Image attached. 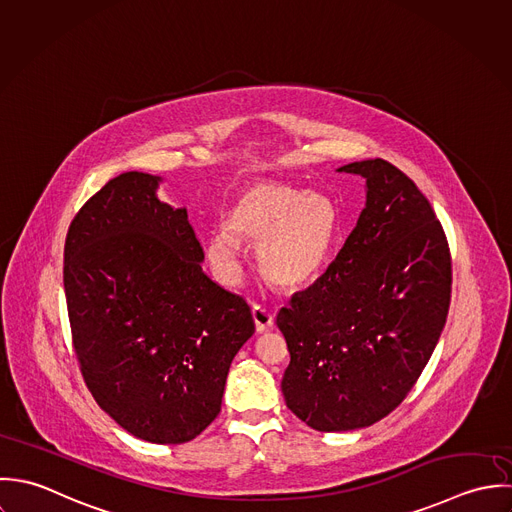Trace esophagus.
I'll return each instance as SVG.
<instances>
[{
	"label": "esophagus",
	"instance_id": "obj_1",
	"mask_svg": "<svg viewBox=\"0 0 512 512\" xmlns=\"http://www.w3.org/2000/svg\"><path fill=\"white\" fill-rule=\"evenodd\" d=\"M253 320H255L257 332H267V330H271L273 324H275V314H273L269 308L255 305V307H253Z\"/></svg>",
	"mask_w": 512,
	"mask_h": 512
}]
</instances>
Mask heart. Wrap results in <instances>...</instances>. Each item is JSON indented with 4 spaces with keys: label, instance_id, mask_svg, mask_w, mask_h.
<instances>
[{
    "label": "heart",
    "instance_id": "1",
    "mask_svg": "<svg viewBox=\"0 0 512 512\" xmlns=\"http://www.w3.org/2000/svg\"><path fill=\"white\" fill-rule=\"evenodd\" d=\"M225 228L205 241V255L219 275L239 271L241 243L257 247L261 275L275 287L301 289L328 267L342 241L338 205L326 194L261 180L247 186L231 205Z\"/></svg>",
    "mask_w": 512,
    "mask_h": 512
}]
</instances>
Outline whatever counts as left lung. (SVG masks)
Segmentation results:
<instances>
[{
	"label": "left lung",
	"instance_id": "obj_1",
	"mask_svg": "<svg viewBox=\"0 0 512 512\" xmlns=\"http://www.w3.org/2000/svg\"><path fill=\"white\" fill-rule=\"evenodd\" d=\"M338 172L366 180V205L326 273L277 314L291 352L281 390L316 431L368 427L398 408L451 301L447 237L417 186L382 158Z\"/></svg>",
	"mask_w": 512,
	"mask_h": 512
}]
</instances>
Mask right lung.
<instances>
[{"label": "right lung", "mask_w": 512, "mask_h": 512, "mask_svg": "<svg viewBox=\"0 0 512 512\" xmlns=\"http://www.w3.org/2000/svg\"><path fill=\"white\" fill-rule=\"evenodd\" d=\"M162 178L124 172L71 221L63 283L75 354L97 404L150 443H186L217 417L253 336L243 297L213 283L186 207Z\"/></svg>", "instance_id": "add662e5"}]
</instances>
